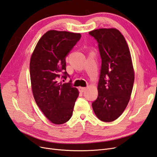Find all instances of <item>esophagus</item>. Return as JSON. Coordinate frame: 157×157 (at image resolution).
<instances>
[{"instance_id":"1","label":"esophagus","mask_w":157,"mask_h":157,"mask_svg":"<svg viewBox=\"0 0 157 157\" xmlns=\"http://www.w3.org/2000/svg\"><path fill=\"white\" fill-rule=\"evenodd\" d=\"M78 90H79V91L80 92H85V90H86V88H85V87H79Z\"/></svg>"}]
</instances>
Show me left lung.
I'll return each instance as SVG.
<instances>
[{"instance_id": "left-lung-1", "label": "left lung", "mask_w": 157, "mask_h": 157, "mask_svg": "<svg viewBox=\"0 0 157 157\" xmlns=\"http://www.w3.org/2000/svg\"><path fill=\"white\" fill-rule=\"evenodd\" d=\"M98 42L101 68L98 85V97L92 105L103 122H113L125 110L134 82V70L124 36L115 28L89 32Z\"/></svg>"}]
</instances>
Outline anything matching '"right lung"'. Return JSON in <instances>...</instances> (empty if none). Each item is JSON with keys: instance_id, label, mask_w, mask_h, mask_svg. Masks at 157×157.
<instances>
[{"instance_id": "right-lung-1", "label": "right lung", "mask_w": 157, "mask_h": 157, "mask_svg": "<svg viewBox=\"0 0 157 157\" xmlns=\"http://www.w3.org/2000/svg\"><path fill=\"white\" fill-rule=\"evenodd\" d=\"M80 33L50 30L41 36L33 50L29 64L31 90L38 107L55 124L72 117L78 96L71 83L58 82L61 73L67 78L65 57L80 39Z\"/></svg>"}]
</instances>
